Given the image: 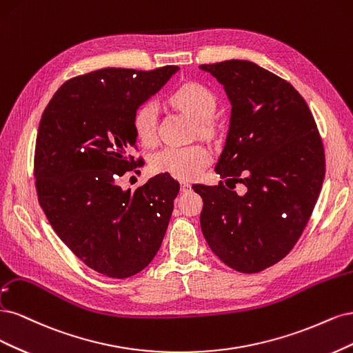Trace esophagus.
Masks as SVG:
<instances>
[{
	"instance_id": "obj_1",
	"label": "esophagus",
	"mask_w": 353,
	"mask_h": 353,
	"mask_svg": "<svg viewBox=\"0 0 353 353\" xmlns=\"http://www.w3.org/2000/svg\"><path fill=\"white\" fill-rule=\"evenodd\" d=\"M180 189H181V192H189L190 190V185L189 183H181Z\"/></svg>"
}]
</instances>
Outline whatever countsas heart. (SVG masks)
<instances>
[{"label":"heart","instance_id":"obj_1","mask_svg":"<svg viewBox=\"0 0 353 353\" xmlns=\"http://www.w3.org/2000/svg\"><path fill=\"white\" fill-rule=\"evenodd\" d=\"M170 102L198 123L199 133L210 134L212 132L211 117L217 108V98L210 88L196 82L185 83L173 90ZM133 129L142 143L152 145L157 142L158 108L154 102H145L134 111ZM210 163L211 154L202 145L165 146L151 158L154 172L165 173L179 180L196 179Z\"/></svg>","mask_w":353,"mask_h":353}]
</instances>
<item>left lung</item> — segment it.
I'll return each mask as SVG.
<instances>
[{
    "mask_svg": "<svg viewBox=\"0 0 353 353\" xmlns=\"http://www.w3.org/2000/svg\"><path fill=\"white\" fill-rule=\"evenodd\" d=\"M199 67L224 86L232 104L215 172L227 186H247L237 196L223 181L193 185L203 201L201 229L225 265L252 274L299 241L325 174L323 141L305 99L284 79L246 60Z\"/></svg>",
    "mask_w": 353,
    "mask_h": 353,
    "instance_id": "1",
    "label": "left lung"
}]
</instances>
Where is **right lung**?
I'll list each match as a JSON object with an SVG mask.
<instances>
[{
  "instance_id": "obj_1",
  "label": "right lung",
  "mask_w": 353,
  "mask_h": 353,
  "mask_svg": "<svg viewBox=\"0 0 353 353\" xmlns=\"http://www.w3.org/2000/svg\"><path fill=\"white\" fill-rule=\"evenodd\" d=\"M179 70L107 67L72 77L48 102L35 146L39 205L67 248L112 279L138 274L160 251L180 185L170 174L134 192L120 177L142 167L133 116Z\"/></svg>"
}]
</instances>
